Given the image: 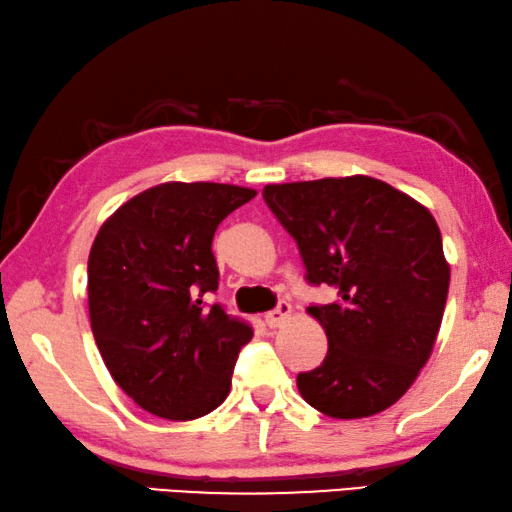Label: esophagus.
Wrapping results in <instances>:
<instances>
[{
  "label": "esophagus",
  "mask_w": 512,
  "mask_h": 512,
  "mask_svg": "<svg viewBox=\"0 0 512 512\" xmlns=\"http://www.w3.org/2000/svg\"><path fill=\"white\" fill-rule=\"evenodd\" d=\"M289 317H292V305L287 301H280L271 312H266V324H269L271 329H278V326L285 324Z\"/></svg>",
  "instance_id": "obj_1"
}]
</instances>
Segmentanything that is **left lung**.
Masks as SVG:
<instances>
[{"label":"left lung","mask_w":512,"mask_h":512,"mask_svg":"<svg viewBox=\"0 0 512 512\" xmlns=\"http://www.w3.org/2000/svg\"><path fill=\"white\" fill-rule=\"evenodd\" d=\"M264 202L294 236L312 285L338 299L310 305L329 352L296 377L331 418H365L398 402L437 340L451 266L437 220L414 197L363 177L271 183Z\"/></svg>","instance_id":"left-lung-1"}]
</instances>
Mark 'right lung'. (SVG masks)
Segmentation results:
<instances>
[{
    "mask_svg": "<svg viewBox=\"0 0 512 512\" xmlns=\"http://www.w3.org/2000/svg\"><path fill=\"white\" fill-rule=\"evenodd\" d=\"M253 188L160 183L112 213L89 253V319L105 368L149 414L193 421L223 404L253 329L204 294L218 289L211 241Z\"/></svg>",
    "mask_w": 512,
    "mask_h": 512,
    "instance_id": "1",
    "label": "right lung"
}]
</instances>
